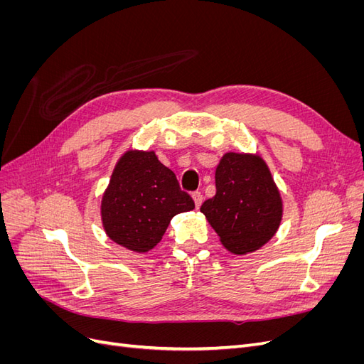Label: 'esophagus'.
<instances>
[{
	"label": "esophagus",
	"mask_w": 364,
	"mask_h": 364,
	"mask_svg": "<svg viewBox=\"0 0 364 364\" xmlns=\"http://www.w3.org/2000/svg\"><path fill=\"white\" fill-rule=\"evenodd\" d=\"M191 197H193V200H194V203H196V208H199L200 203H202V200H203L202 193H200V191H193V193H191Z\"/></svg>",
	"instance_id": "esophagus-1"
}]
</instances>
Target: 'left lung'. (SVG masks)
<instances>
[{"instance_id": "left-lung-1", "label": "left lung", "mask_w": 364, "mask_h": 364, "mask_svg": "<svg viewBox=\"0 0 364 364\" xmlns=\"http://www.w3.org/2000/svg\"><path fill=\"white\" fill-rule=\"evenodd\" d=\"M215 188L200 211L223 246L243 255L266 245L282 217L281 196L266 162L255 155L226 153L217 165Z\"/></svg>"}]
</instances>
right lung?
<instances>
[{"label": "right lung", "mask_w": 364, "mask_h": 364, "mask_svg": "<svg viewBox=\"0 0 364 364\" xmlns=\"http://www.w3.org/2000/svg\"><path fill=\"white\" fill-rule=\"evenodd\" d=\"M194 200L155 151H126L103 194L102 220L115 243L134 252L155 247L170 220L191 211Z\"/></svg>", "instance_id": "1"}]
</instances>
